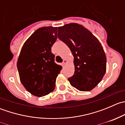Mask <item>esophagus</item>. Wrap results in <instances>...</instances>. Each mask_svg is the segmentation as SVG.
<instances>
[{"label":"esophagus","instance_id":"1","mask_svg":"<svg viewBox=\"0 0 125 125\" xmlns=\"http://www.w3.org/2000/svg\"><path fill=\"white\" fill-rule=\"evenodd\" d=\"M66 63H67V61H66V60H63V63H62V65L64 66V65H65Z\"/></svg>","mask_w":125,"mask_h":125}]
</instances>
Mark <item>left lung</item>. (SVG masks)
I'll return each instance as SVG.
<instances>
[{"label": "left lung", "mask_w": 125, "mask_h": 125, "mask_svg": "<svg viewBox=\"0 0 125 125\" xmlns=\"http://www.w3.org/2000/svg\"><path fill=\"white\" fill-rule=\"evenodd\" d=\"M58 38L74 56L75 71L68 78L71 85L81 91L92 90L100 82L106 69V57L100 42L88 29L75 23L58 27Z\"/></svg>", "instance_id": "left-lung-1"}]
</instances>
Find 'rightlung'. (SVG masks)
<instances>
[{
    "label": "right lung",
    "mask_w": 125,
    "mask_h": 125,
    "mask_svg": "<svg viewBox=\"0 0 125 125\" xmlns=\"http://www.w3.org/2000/svg\"><path fill=\"white\" fill-rule=\"evenodd\" d=\"M57 38V28L37 29L26 40L17 63L20 80L32 95L42 97L52 92L62 66L54 62L51 47Z\"/></svg>",
    "instance_id": "right-lung-1"
}]
</instances>
